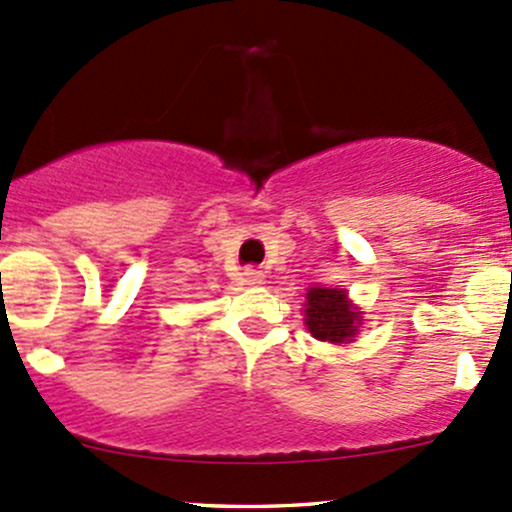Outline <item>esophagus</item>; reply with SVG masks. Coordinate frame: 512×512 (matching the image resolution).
Returning a JSON list of instances; mask_svg holds the SVG:
<instances>
[{
    "mask_svg": "<svg viewBox=\"0 0 512 512\" xmlns=\"http://www.w3.org/2000/svg\"><path fill=\"white\" fill-rule=\"evenodd\" d=\"M243 279H245V284H252V286H255V284H262V282H265V274H262L260 272V269H245V272H243Z\"/></svg>",
    "mask_w": 512,
    "mask_h": 512,
    "instance_id": "esophagus-1",
    "label": "esophagus"
}]
</instances>
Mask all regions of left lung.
I'll return each mask as SVG.
<instances>
[{"label":"left lung","instance_id":"8db88e82","mask_svg":"<svg viewBox=\"0 0 512 512\" xmlns=\"http://www.w3.org/2000/svg\"><path fill=\"white\" fill-rule=\"evenodd\" d=\"M306 328L316 340L342 345L357 335L362 325V313L347 299L345 289H328V286H311L303 303Z\"/></svg>","mask_w":512,"mask_h":512}]
</instances>
